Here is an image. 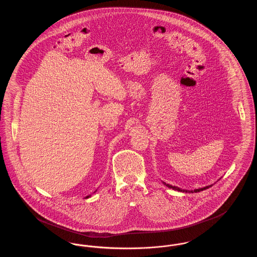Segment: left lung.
Returning <instances> with one entry per match:
<instances>
[{"mask_svg":"<svg viewBox=\"0 0 257 257\" xmlns=\"http://www.w3.org/2000/svg\"><path fill=\"white\" fill-rule=\"evenodd\" d=\"M163 183L165 184L167 187L171 188V189H173V190H175V191H178V192H183V193H198V192H201V191H203V190H206V189L210 188V187L212 186V185H209V186L203 187V188L196 189V190H194V191H189V190H183V189H180V188H178V187H175V186H171V185H170V184L165 183V182H163Z\"/></svg>","mask_w":257,"mask_h":257,"instance_id":"1","label":"left lung"}]
</instances>
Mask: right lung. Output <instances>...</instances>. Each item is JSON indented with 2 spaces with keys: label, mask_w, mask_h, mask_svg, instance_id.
<instances>
[{
  "label": "right lung",
  "mask_w": 257,
  "mask_h": 257,
  "mask_svg": "<svg viewBox=\"0 0 257 257\" xmlns=\"http://www.w3.org/2000/svg\"><path fill=\"white\" fill-rule=\"evenodd\" d=\"M86 197L87 198V197H89V196H86Z\"/></svg>",
  "instance_id": "obj_1"
}]
</instances>
